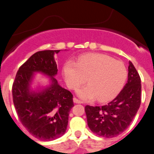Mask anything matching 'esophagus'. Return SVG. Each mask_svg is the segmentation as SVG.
Here are the masks:
<instances>
[{
  "label": "esophagus",
  "mask_w": 154,
  "mask_h": 154,
  "mask_svg": "<svg viewBox=\"0 0 154 154\" xmlns=\"http://www.w3.org/2000/svg\"><path fill=\"white\" fill-rule=\"evenodd\" d=\"M73 100H74V103H77V104H81V103H82L81 101H80V100H79V99H77V98H75V97H74V98H73Z\"/></svg>",
  "instance_id": "34e87169"
}]
</instances>
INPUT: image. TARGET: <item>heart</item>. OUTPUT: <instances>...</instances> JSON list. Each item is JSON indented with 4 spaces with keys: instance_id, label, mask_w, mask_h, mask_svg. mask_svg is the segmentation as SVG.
Listing matches in <instances>:
<instances>
[{
    "instance_id": "1",
    "label": "heart",
    "mask_w": 154,
    "mask_h": 154,
    "mask_svg": "<svg viewBox=\"0 0 154 154\" xmlns=\"http://www.w3.org/2000/svg\"><path fill=\"white\" fill-rule=\"evenodd\" d=\"M67 85L76 89L86 83L89 85L77 91L84 100L105 102L117 96L128 76L126 66L110 56L99 53L80 56L77 62L68 61L63 67Z\"/></svg>"
}]
</instances>
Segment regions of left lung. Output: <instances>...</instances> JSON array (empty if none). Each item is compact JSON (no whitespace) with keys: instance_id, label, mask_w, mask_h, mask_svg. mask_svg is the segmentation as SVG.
Masks as SVG:
<instances>
[{"instance_id":"8db88e82","label":"left lung","mask_w":154,"mask_h":154,"mask_svg":"<svg viewBox=\"0 0 154 154\" xmlns=\"http://www.w3.org/2000/svg\"><path fill=\"white\" fill-rule=\"evenodd\" d=\"M128 70L127 83L114 99L101 107H85L88 126L98 136L109 138L121 134L129 127L139 108L141 78L131 62Z\"/></svg>"}]
</instances>
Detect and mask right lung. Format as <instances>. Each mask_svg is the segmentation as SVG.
<instances>
[{
    "label": "right lung",
    "mask_w": 154,
    "mask_h": 154,
    "mask_svg": "<svg viewBox=\"0 0 154 154\" xmlns=\"http://www.w3.org/2000/svg\"><path fill=\"white\" fill-rule=\"evenodd\" d=\"M59 51L44 50L33 54L19 68L12 87L19 120L33 136L42 141H53L65 133L69 112L74 107L72 93L53 77L58 71L53 56ZM34 72L51 76V85L41 92L30 91Z\"/></svg>",
    "instance_id": "obj_1"
}]
</instances>
